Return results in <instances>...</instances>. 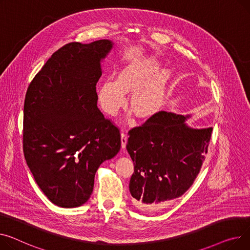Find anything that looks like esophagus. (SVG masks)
<instances>
[{
    "label": "esophagus",
    "instance_id": "obj_1",
    "mask_svg": "<svg viewBox=\"0 0 250 250\" xmlns=\"http://www.w3.org/2000/svg\"><path fill=\"white\" fill-rule=\"evenodd\" d=\"M121 140H122V147L125 149V145L127 143V138H126V135H125V132L124 130L122 131V134H121Z\"/></svg>",
    "mask_w": 250,
    "mask_h": 250
}]
</instances>
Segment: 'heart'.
<instances>
[{
  "label": "heart",
  "instance_id": "1",
  "mask_svg": "<svg viewBox=\"0 0 250 250\" xmlns=\"http://www.w3.org/2000/svg\"><path fill=\"white\" fill-rule=\"evenodd\" d=\"M161 68V61L153 58L128 63L119 72L116 80L106 79L99 85V105L105 113L114 116L126 104L125 91L134 90L130 96V107L140 118L152 115L163 101L171 76L169 69L160 72Z\"/></svg>",
  "mask_w": 250,
  "mask_h": 250
}]
</instances>
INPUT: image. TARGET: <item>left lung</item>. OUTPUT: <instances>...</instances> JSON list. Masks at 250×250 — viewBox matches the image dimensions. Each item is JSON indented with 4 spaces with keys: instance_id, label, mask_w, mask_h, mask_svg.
<instances>
[{
    "instance_id": "left-lung-1",
    "label": "left lung",
    "mask_w": 250,
    "mask_h": 250,
    "mask_svg": "<svg viewBox=\"0 0 250 250\" xmlns=\"http://www.w3.org/2000/svg\"><path fill=\"white\" fill-rule=\"evenodd\" d=\"M192 114L160 111L128 131L127 153L135 165L129 181L132 204L155 211L193 184L207 153L212 127L187 124Z\"/></svg>"
}]
</instances>
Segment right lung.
I'll return each mask as SVG.
<instances>
[{"label":"right lung","mask_w":250,"mask_h":250,"mask_svg":"<svg viewBox=\"0 0 250 250\" xmlns=\"http://www.w3.org/2000/svg\"><path fill=\"white\" fill-rule=\"evenodd\" d=\"M113 46L107 39L64 45L26 93L25 159L42 192L62 208L86 203L99 166L121 149L119 128L97 107L96 83Z\"/></svg>","instance_id":"obj_1"}]
</instances>
